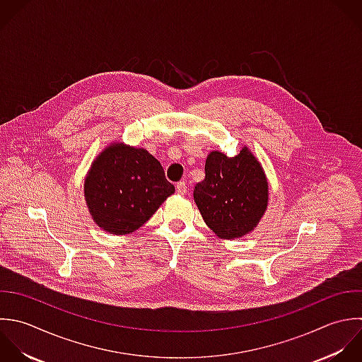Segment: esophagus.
I'll list each match as a JSON object with an SVG mask.
<instances>
[{
  "mask_svg": "<svg viewBox=\"0 0 362 362\" xmlns=\"http://www.w3.org/2000/svg\"><path fill=\"white\" fill-rule=\"evenodd\" d=\"M176 192H177L179 194H185V193L187 192L186 183H185V182H179V183L176 185Z\"/></svg>",
  "mask_w": 362,
  "mask_h": 362,
  "instance_id": "obj_1",
  "label": "esophagus"
}]
</instances>
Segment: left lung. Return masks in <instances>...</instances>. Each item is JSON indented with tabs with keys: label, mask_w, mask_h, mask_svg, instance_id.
Segmentation results:
<instances>
[{
	"label": "left lung",
	"mask_w": 362,
	"mask_h": 362,
	"mask_svg": "<svg viewBox=\"0 0 362 362\" xmlns=\"http://www.w3.org/2000/svg\"><path fill=\"white\" fill-rule=\"evenodd\" d=\"M204 170L193 197L207 227L224 240L254 231L268 209L269 183L251 149L243 146L234 158L211 151Z\"/></svg>",
	"instance_id": "8db88e82"
}]
</instances>
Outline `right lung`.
I'll list each match as a JSON object with an SVG mask.
<instances>
[{
    "label": "right lung",
    "instance_id": "right-lung-1",
    "mask_svg": "<svg viewBox=\"0 0 362 362\" xmlns=\"http://www.w3.org/2000/svg\"><path fill=\"white\" fill-rule=\"evenodd\" d=\"M175 193L160 162L146 149L111 142L91 162L84 199L93 221L105 233L125 235L142 227Z\"/></svg>",
    "mask_w": 362,
    "mask_h": 362
}]
</instances>
